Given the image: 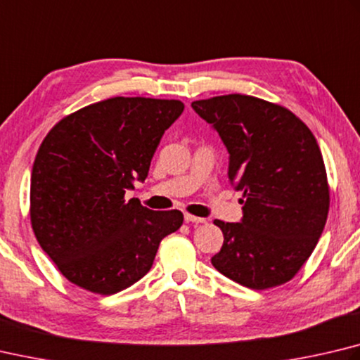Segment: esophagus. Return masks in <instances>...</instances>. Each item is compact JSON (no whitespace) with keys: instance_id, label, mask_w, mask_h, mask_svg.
Returning <instances> with one entry per match:
<instances>
[{"instance_id":"1","label":"esophagus","mask_w":360,"mask_h":360,"mask_svg":"<svg viewBox=\"0 0 360 360\" xmlns=\"http://www.w3.org/2000/svg\"><path fill=\"white\" fill-rule=\"evenodd\" d=\"M184 220L187 224H206V219H201V217H195L192 214H184Z\"/></svg>"}]
</instances>
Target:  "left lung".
I'll return each mask as SVG.
<instances>
[{"mask_svg": "<svg viewBox=\"0 0 360 360\" xmlns=\"http://www.w3.org/2000/svg\"><path fill=\"white\" fill-rule=\"evenodd\" d=\"M192 108L220 135L228 179L244 192L239 224L214 220L224 245L212 266L252 290L286 283L328 220V176L315 136L290 110L252 96H217Z\"/></svg>", "mask_w": 360, "mask_h": 360, "instance_id": "8db88e82", "label": "left lung"}]
</instances>
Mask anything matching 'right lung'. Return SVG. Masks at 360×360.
<instances>
[{"label": "right lung", "mask_w": 360, "mask_h": 360, "mask_svg": "<svg viewBox=\"0 0 360 360\" xmlns=\"http://www.w3.org/2000/svg\"><path fill=\"white\" fill-rule=\"evenodd\" d=\"M181 101L113 97L64 117L45 136L31 173V225L69 282L115 294L146 276L181 211H151L124 195L146 179Z\"/></svg>", "instance_id": "obj_1"}]
</instances>
